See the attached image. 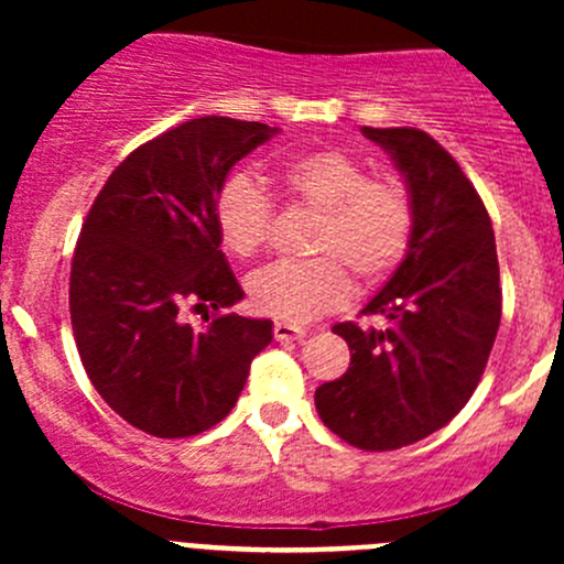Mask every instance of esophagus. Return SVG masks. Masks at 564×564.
I'll use <instances>...</instances> for the list:
<instances>
[{
    "instance_id": "1",
    "label": "esophagus",
    "mask_w": 564,
    "mask_h": 564,
    "mask_svg": "<svg viewBox=\"0 0 564 564\" xmlns=\"http://www.w3.org/2000/svg\"><path fill=\"white\" fill-rule=\"evenodd\" d=\"M272 333H275V340H281V344H289V340L305 338V335H308V329L297 327V324H289V322H275Z\"/></svg>"
}]
</instances>
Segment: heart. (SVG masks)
<instances>
[{"label": "heart", "instance_id": "1", "mask_svg": "<svg viewBox=\"0 0 564 564\" xmlns=\"http://www.w3.org/2000/svg\"><path fill=\"white\" fill-rule=\"evenodd\" d=\"M289 196L316 209L311 261H278L248 281V300L259 314L305 324L344 308L351 275L377 283L406 256L414 207L406 187L392 176H368L360 161L338 150H314L278 166ZM220 246L237 259H253L270 240L272 204L248 176L237 174L215 196Z\"/></svg>", "mask_w": 564, "mask_h": 564}]
</instances>
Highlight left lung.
Listing matches in <instances>:
<instances>
[{
    "mask_svg": "<svg viewBox=\"0 0 564 564\" xmlns=\"http://www.w3.org/2000/svg\"><path fill=\"white\" fill-rule=\"evenodd\" d=\"M392 158L414 207L406 256L362 308L384 327L335 324L351 362L316 412L360 451H398L451 423L486 371L502 316L497 242L451 152L417 128H362Z\"/></svg>",
    "mask_w": 564,
    "mask_h": 564,
    "instance_id": "8db88e82",
    "label": "left lung"
}]
</instances>
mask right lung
Segmentation results:
<instances>
[{
	"label": "right lung",
	"instance_id": "obj_1",
	"mask_svg": "<svg viewBox=\"0 0 564 564\" xmlns=\"http://www.w3.org/2000/svg\"><path fill=\"white\" fill-rule=\"evenodd\" d=\"M278 128L198 117L130 152L95 198L70 267V322L100 398L161 440L202 434L235 409L270 318L224 314L246 297L215 229V196ZM185 302L213 315L196 330Z\"/></svg>",
	"mask_w": 564,
	"mask_h": 564
}]
</instances>
